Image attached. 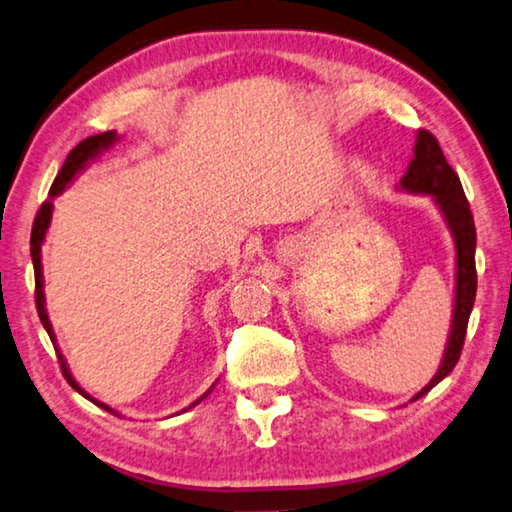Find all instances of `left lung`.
Returning a JSON list of instances; mask_svg holds the SVG:
<instances>
[{"mask_svg": "<svg viewBox=\"0 0 512 512\" xmlns=\"http://www.w3.org/2000/svg\"><path fill=\"white\" fill-rule=\"evenodd\" d=\"M413 155L415 157L410 160L406 174L399 181V190L410 194H429L445 218V225H448L452 241H455V308H452L450 336L441 366H438L436 376L410 401L420 399L429 390H434L455 369L464 348L466 325H469L475 287H478V276H475V225L459 176L452 171L448 160H445L436 136L424 132V129L417 132Z\"/></svg>", "mask_w": 512, "mask_h": 512, "instance_id": "obj_1", "label": "left lung"}]
</instances>
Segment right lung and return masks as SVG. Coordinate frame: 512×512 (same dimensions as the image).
<instances>
[{"label": "right lung", "mask_w": 512, "mask_h": 512, "mask_svg": "<svg viewBox=\"0 0 512 512\" xmlns=\"http://www.w3.org/2000/svg\"><path fill=\"white\" fill-rule=\"evenodd\" d=\"M118 139H120V136L115 134V132L95 134V136H88V139L81 141L74 150H71V153L67 155V160H64V164H62L60 174H57V178H55L53 187H50V192H48V197H50V199L43 201L41 208H39V213H37V218H34V225H32V239H30V253H32V264H34V283H37V292H34V299H37V311H39L41 325H43V329L48 331L50 341H53V345H55V352H57V359H60V366H62L64 378H67V383H69L71 387H74V390H76L78 394H83L85 399L92 401V403H97L99 408L109 410V413H113V415H118V413H115V410H113L111 406H106V403L97 401L95 397H90V394L85 392L83 387L76 383L74 376H71V371H69L67 359H64L62 352L57 350L55 331H53V325H50L48 313H46V294H43L41 246H43V239H46V232H48V227H50V218H53V199L57 197V194H62V192H64V187H69V185H71V181H74V178H76L78 174H81V171H83L85 167H88V164H90L92 160H97V157L102 155L104 150H109V148L113 146V143L118 141ZM215 383H218V380H215ZM213 387H215V385H211V390H206L204 394H201V397H199L197 401H194L192 406H197V403H199L201 399H206L208 394L213 392ZM192 406H187V408H192ZM187 408H185V410H187Z\"/></svg>", "instance_id": "obj_1"}]
</instances>
